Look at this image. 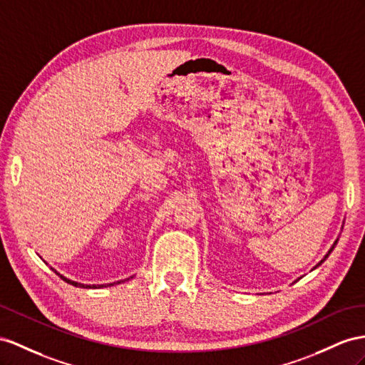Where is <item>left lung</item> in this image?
<instances>
[{"label": "left lung", "instance_id": "left-lung-1", "mask_svg": "<svg viewBox=\"0 0 365 365\" xmlns=\"http://www.w3.org/2000/svg\"><path fill=\"white\" fill-rule=\"evenodd\" d=\"M334 247H336V242H334V245H333V247H331V250H330V251H329V255H330V253H331V251H333V248H334ZM329 255H327V256H325V257H324V259H322V260H321V262H319V264H317V265H321V264H322V262H324V260H325V259H327V257H329Z\"/></svg>", "mask_w": 365, "mask_h": 365}]
</instances>
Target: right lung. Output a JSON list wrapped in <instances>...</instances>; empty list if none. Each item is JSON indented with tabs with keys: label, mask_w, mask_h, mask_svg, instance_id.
<instances>
[{
	"label": "right lung",
	"mask_w": 365,
	"mask_h": 365,
	"mask_svg": "<svg viewBox=\"0 0 365 365\" xmlns=\"http://www.w3.org/2000/svg\"><path fill=\"white\" fill-rule=\"evenodd\" d=\"M53 272H55V269H53ZM55 273H57V272H55ZM57 274H58V273H57ZM58 276H60V274H58ZM60 277H61V279H63V280H66V282H68V284H72V285H76V287H86V288H97V287H96V285H92V287H91V285H83V284H78V282H73V280H69V279H66V277H63V276H60ZM98 287H103V285H98Z\"/></svg>",
	"instance_id": "add662e5"
}]
</instances>
